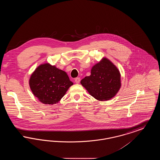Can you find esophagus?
I'll list each match as a JSON object with an SVG mask.
<instances>
[{"mask_svg":"<svg viewBox=\"0 0 160 160\" xmlns=\"http://www.w3.org/2000/svg\"><path fill=\"white\" fill-rule=\"evenodd\" d=\"M80 82V77H77V78H75V82H76V83H79Z\"/></svg>","mask_w":160,"mask_h":160,"instance_id":"esophagus-1","label":"esophagus"}]
</instances>
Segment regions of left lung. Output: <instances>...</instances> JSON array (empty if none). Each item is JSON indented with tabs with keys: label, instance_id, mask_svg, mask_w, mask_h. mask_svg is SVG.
Wrapping results in <instances>:
<instances>
[{
	"label": "left lung",
	"instance_id": "obj_1",
	"mask_svg": "<svg viewBox=\"0 0 160 160\" xmlns=\"http://www.w3.org/2000/svg\"><path fill=\"white\" fill-rule=\"evenodd\" d=\"M80 83L95 99L108 100L121 88V74L112 62L103 58L92 67L91 76L85 77Z\"/></svg>",
	"mask_w": 160,
	"mask_h": 160
}]
</instances>
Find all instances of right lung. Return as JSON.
Listing matches in <instances>:
<instances>
[{"label": "right lung", "instance_id": "add662e5", "mask_svg": "<svg viewBox=\"0 0 160 160\" xmlns=\"http://www.w3.org/2000/svg\"><path fill=\"white\" fill-rule=\"evenodd\" d=\"M72 84L65 71L48 63L39 65L29 80L33 95L45 104L58 102Z\"/></svg>", "mask_w": 160, "mask_h": 160}]
</instances>
